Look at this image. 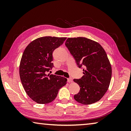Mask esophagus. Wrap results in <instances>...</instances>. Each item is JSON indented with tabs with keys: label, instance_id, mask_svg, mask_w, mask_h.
Segmentation results:
<instances>
[{
	"label": "esophagus",
	"instance_id": "1",
	"mask_svg": "<svg viewBox=\"0 0 131 131\" xmlns=\"http://www.w3.org/2000/svg\"><path fill=\"white\" fill-rule=\"evenodd\" d=\"M68 82H69V83H72V82H73V79L72 78L68 79Z\"/></svg>",
	"mask_w": 131,
	"mask_h": 131
}]
</instances>
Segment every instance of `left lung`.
Wrapping results in <instances>:
<instances>
[{"mask_svg": "<svg viewBox=\"0 0 131 131\" xmlns=\"http://www.w3.org/2000/svg\"><path fill=\"white\" fill-rule=\"evenodd\" d=\"M65 45L79 67L84 68L83 77L73 80L80 87L74 99L84 105L99 101L107 91L112 78V66L105 50L97 42L83 37H69Z\"/></svg>", "mask_w": 131, "mask_h": 131, "instance_id": "8db88e82", "label": "left lung"}]
</instances>
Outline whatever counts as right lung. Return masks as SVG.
Here are the masks:
<instances>
[{"label":"right lung","instance_id":"add662e5","mask_svg":"<svg viewBox=\"0 0 131 131\" xmlns=\"http://www.w3.org/2000/svg\"><path fill=\"white\" fill-rule=\"evenodd\" d=\"M66 37L45 36L33 40L25 48L19 64V76L27 95L39 104L51 102L67 79L47 74L53 67L52 52Z\"/></svg>","mask_w":131,"mask_h":131}]
</instances>
